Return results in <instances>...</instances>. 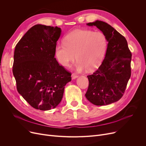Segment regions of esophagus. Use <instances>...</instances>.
<instances>
[{"label": "esophagus", "instance_id": "1", "mask_svg": "<svg viewBox=\"0 0 146 146\" xmlns=\"http://www.w3.org/2000/svg\"><path fill=\"white\" fill-rule=\"evenodd\" d=\"M78 77V76L76 74V73H73L72 74V79H75L76 78H77Z\"/></svg>", "mask_w": 146, "mask_h": 146}]
</instances>
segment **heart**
<instances>
[{"mask_svg": "<svg viewBox=\"0 0 146 146\" xmlns=\"http://www.w3.org/2000/svg\"><path fill=\"white\" fill-rule=\"evenodd\" d=\"M64 44L56 45L55 57L60 64L70 67L76 59V70L85 68L92 70L101 64L105 57L108 40L102 32L91 29H76L67 34L63 39Z\"/></svg>", "mask_w": 146, "mask_h": 146, "instance_id": "heart-1", "label": "heart"}]
</instances>
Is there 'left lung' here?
<instances>
[{
	"label": "left lung",
	"mask_w": 146,
	"mask_h": 146,
	"mask_svg": "<svg viewBox=\"0 0 146 146\" xmlns=\"http://www.w3.org/2000/svg\"><path fill=\"white\" fill-rule=\"evenodd\" d=\"M96 26L106 36L108 48L101 65L88 75L89 86L85 96L95 105L115 102L123 96L131 77L132 54L125 38L107 23L96 21L87 24Z\"/></svg>",
	"instance_id": "obj_1"
}]
</instances>
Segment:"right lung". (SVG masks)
<instances>
[{"instance_id":"right-lung-1","label":"right lung","mask_w":146,"mask_h":146,"mask_svg":"<svg viewBox=\"0 0 146 146\" xmlns=\"http://www.w3.org/2000/svg\"><path fill=\"white\" fill-rule=\"evenodd\" d=\"M61 28L38 24L31 28L15 47L12 72L17 90L33 108L53 109L62 99L71 73L60 65L54 48Z\"/></svg>"}]
</instances>
